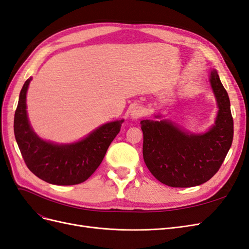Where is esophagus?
<instances>
[{
  "label": "esophagus",
  "instance_id": "1",
  "mask_svg": "<svg viewBox=\"0 0 249 249\" xmlns=\"http://www.w3.org/2000/svg\"><path fill=\"white\" fill-rule=\"evenodd\" d=\"M142 115H143V109L140 106H135L130 112V116L132 119H138Z\"/></svg>",
  "mask_w": 249,
  "mask_h": 249
}]
</instances>
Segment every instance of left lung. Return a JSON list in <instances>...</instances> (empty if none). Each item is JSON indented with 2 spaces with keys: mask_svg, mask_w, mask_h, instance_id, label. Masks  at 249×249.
Returning <instances> with one entry per match:
<instances>
[{
  "mask_svg": "<svg viewBox=\"0 0 249 249\" xmlns=\"http://www.w3.org/2000/svg\"><path fill=\"white\" fill-rule=\"evenodd\" d=\"M209 81L218 112L206 133L188 132L168 119L140 122L143 159L152 175L165 185L187 188L208 182L219 170L231 146L233 122L229 94L217 71H211Z\"/></svg>",
  "mask_w": 249,
  "mask_h": 249,
  "instance_id": "1",
  "label": "left lung"
}]
</instances>
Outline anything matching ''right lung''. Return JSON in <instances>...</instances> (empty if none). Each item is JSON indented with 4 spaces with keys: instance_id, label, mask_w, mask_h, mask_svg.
Listing matches in <instances>:
<instances>
[{
    "instance_id": "1",
    "label": "right lung",
    "mask_w": 249,
    "mask_h": 249,
    "mask_svg": "<svg viewBox=\"0 0 249 249\" xmlns=\"http://www.w3.org/2000/svg\"><path fill=\"white\" fill-rule=\"evenodd\" d=\"M32 78L22 86L14 114V135L28 168L53 185L81 184L100 166L124 119L107 123L77 142L59 144L41 139L30 124L27 91Z\"/></svg>"
}]
</instances>
